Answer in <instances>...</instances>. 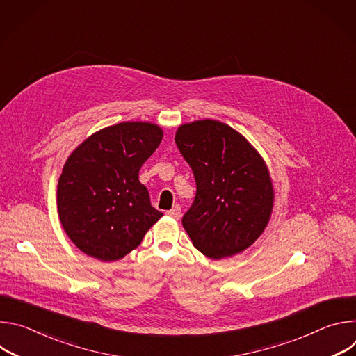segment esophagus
Instances as JSON below:
<instances>
[{"instance_id": "34e87169", "label": "esophagus", "mask_w": 356, "mask_h": 356, "mask_svg": "<svg viewBox=\"0 0 356 356\" xmlns=\"http://www.w3.org/2000/svg\"><path fill=\"white\" fill-rule=\"evenodd\" d=\"M166 214H168L169 217L175 218V220H179V218L181 217V209H180L179 206H176V207H173L172 210H169Z\"/></svg>"}]
</instances>
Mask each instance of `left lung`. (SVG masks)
<instances>
[{
	"instance_id": "left-lung-1",
	"label": "left lung",
	"mask_w": 356,
	"mask_h": 356,
	"mask_svg": "<svg viewBox=\"0 0 356 356\" xmlns=\"http://www.w3.org/2000/svg\"><path fill=\"white\" fill-rule=\"evenodd\" d=\"M175 140L197 184L181 220L194 248L214 261L243 252L264 234L273 211L266 162L242 134L214 120L180 125Z\"/></svg>"
}]
</instances>
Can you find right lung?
<instances>
[{
  "mask_svg": "<svg viewBox=\"0 0 356 356\" xmlns=\"http://www.w3.org/2000/svg\"><path fill=\"white\" fill-rule=\"evenodd\" d=\"M163 138L152 122H120L84 139L58 183L65 232L86 255L115 262L139 246L163 214L150 206L139 170Z\"/></svg>",
  "mask_w": 356,
  "mask_h": 356,
  "instance_id": "add662e5",
  "label": "right lung"
}]
</instances>
